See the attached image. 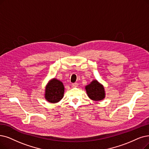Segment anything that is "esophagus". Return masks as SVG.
Listing matches in <instances>:
<instances>
[{
  "label": "esophagus",
  "instance_id": "obj_1",
  "mask_svg": "<svg viewBox=\"0 0 149 149\" xmlns=\"http://www.w3.org/2000/svg\"><path fill=\"white\" fill-rule=\"evenodd\" d=\"M78 86V83H73V84H71V87H77Z\"/></svg>",
  "mask_w": 149,
  "mask_h": 149
}]
</instances>
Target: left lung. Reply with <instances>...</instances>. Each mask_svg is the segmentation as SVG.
Here are the masks:
<instances>
[{
	"label": "left lung",
	"mask_w": 149,
	"mask_h": 149,
	"mask_svg": "<svg viewBox=\"0 0 149 149\" xmlns=\"http://www.w3.org/2000/svg\"><path fill=\"white\" fill-rule=\"evenodd\" d=\"M86 89L88 97L92 100L100 101L105 97L104 87L97 81H93L86 87Z\"/></svg>",
	"instance_id": "8db88e82"
}]
</instances>
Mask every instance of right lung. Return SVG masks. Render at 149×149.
I'll return each mask as SVG.
<instances>
[{"label":"right lung","mask_w":149,"mask_h":149,"mask_svg":"<svg viewBox=\"0 0 149 149\" xmlns=\"http://www.w3.org/2000/svg\"><path fill=\"white\" fill-rule=\"evenodd\" d=\"M45 98L50 103H57L63 97L64 86L62 82L53 79L46 86Z\"/></svg>","instance_id":"right-lung-1"}]
</instances>
